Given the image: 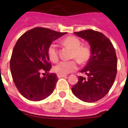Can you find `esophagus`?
<instances>
[{
    "label": "esophagus",
    "mask_w": 128,
    "mask_h": 128,
    "mask_svg": "<svg viewBox=\"0 0 128 128\" xmlns=\"http://www.w3.org/2000/svg\"><path fill=\"white\" fill-rule=\"evenodd\" d=\"M57 76H58V78H64V77H66L67 75L66 74H57Z\"/></svg>",
    "instance_id": "1"
}]
</instances>
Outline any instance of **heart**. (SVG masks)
I'll return each instance as SVG.
<instances>
[{
  "label": "heart",
  "mask_w": 128,
  "mask_h": 128,
  "mask_svg": "<svg viewBox=\"0 0 128 128\" xmlns=\"http://www.w3.org/2000/svg\"><path fill=\"white\" fill-rule=\"evenodd\" d=\"M65 46L72 49L71 58H75L80 64H84L91 56V50L89 46L81 45V41L74 36H68L62 40ZM48 56L53 62H57L59 59L58 45L55 42L50 44L48 48ZM76 60L62 61L54 67V71L58 74H66L78 69V62Z\"/></svg>",
  "instance_id": "heart-1"
}]
</instances>
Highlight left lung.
<instances>
[{
	"mask_svg": "<svg viewBox=\"0 0 128 128\" xmlns=\"http://www.w3.org/2000/svg\"><path fill=\"white\" fill-rule=\"evenodd\" d=\"M89 42L91 56L80 71L86 77L78 76L72 88L76 97L86 102H94L105 96L113 86L117 74V56L111 41L102 33L86 30L74 32Z\"/></svg>",
	"mask_w": 128,
	"mask_h": 128,
	"instance_id": "obj_1",
	"label": "left lung"
}]
</instances>
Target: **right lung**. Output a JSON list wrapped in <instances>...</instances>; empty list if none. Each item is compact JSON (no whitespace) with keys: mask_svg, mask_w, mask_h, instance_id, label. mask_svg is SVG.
<instances>
[{"mask_svg":"<svg viewBox=\"0 0 128 128\" xmlns=\"http://www.w3.org/2000/svg\"><path fill=\"white\" fill-rule=\"evenodd\" d=\"M66 32L36 27L24 33L13 48L10 68L16 87L26 99L40 101L53 92L58 77L56 74H40L50 71L48 48L54 40Z\"/></svg>","mask_w":128,"mask_h":128,"instance_id":"obj_1","label":"right lung"}]
</instances>
